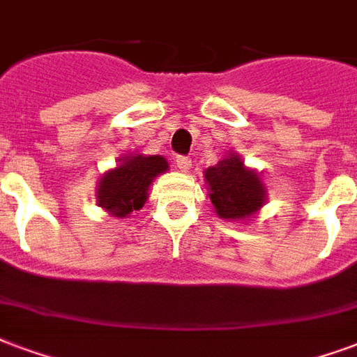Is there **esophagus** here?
I'll list each match as a JSON object with an SVG mask.
<instances>
[{"mask_svg":"<svg viewBox=\"0 0 357 357\" xmlns=\"http://www.w3.org/2000/svg\"><path fill=\"white\" fill-rule=\"evenodd\" d=\"M175 165H176V169H178V171L186 173V171H190V167H192V160H190V158L178 156L175 160Z\"/></svg>","mask_w":357,"mask_h":357,"instance_id":"34e87169","label":"esophagus"}]
</instances>
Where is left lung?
I'll return each mask as SVG.
<instances>
[{"mask_svg":"<svg viewBox=\"0 0 357 357\" xmlns=\"http://www.w3.org/2000/svg\"><path fill=\"white\" fill-rule=\"evenodd\" d=\"M218 218L231 222H246L261 211L267 203V186L256 169L245 165L237 152H227L216 165L203 173Z\"/></svg>","mask_w":357,"mask_h":357,"instance_id":"left-lung-1","label":"left lung"}]
</instances>
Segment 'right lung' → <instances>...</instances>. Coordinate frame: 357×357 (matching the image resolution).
<instances>
[{
  "label": "right lung",
  "instance_id": "1",
  "mask_svg": "<svg viewBox=\"0 0 357 357\" xmlns=\"http://www.w3.org/2000/svg\"><path fill=\"white\" fill-rule=\"evenodd\" d=\"M167 169V160L156 154H130L120 158L116 167L105 171L98 181V207L114 218H128L131 213L143 208L149 199L150 184Z\"/></svg>",
  "mask_w": 357,
  "mask_h": 357
}]
</instances>
